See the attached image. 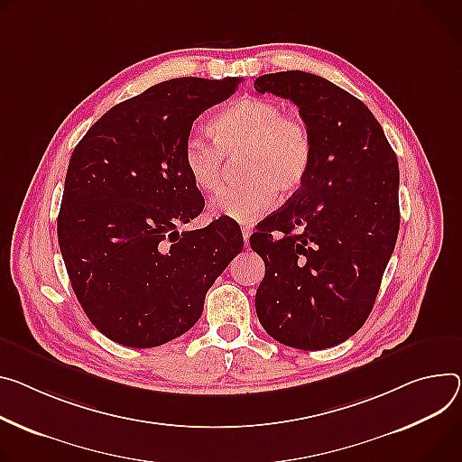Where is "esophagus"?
Segmentation results:
<instances>
[{"label":"esophagus","mask_w":462,"mask_h":462,"mask_svg":"<svg viewBox=\"0 0 462 462\" xmlns=\"http://www.w3.org/2000/svg\"><path fill=\"white\" fill-rule=\"evenodd\" d=\"M241 232H243L245 246H248V239H250V234H253V230H250V226H243V228H241Z\"/></svg>","instance_id":"obj_1"}]
</instances>
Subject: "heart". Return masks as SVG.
I'll return each mask as SVG.
<instances>
[{
	"label": "heart",
	"instance_id": "heart-1",
	"mask_svg": "<svg viewBox=\"0 0 462 462\" xmlns=\"http://www.w3.org/2000/svg\"><path fill=\"white\" fill-rule=\"evenodd\" d=\"M214 142L191 136L184 143V170L204 195L219 189L225 158L241 154V182L226 186L214 199L217 216L237 223L262 217L276 195L291 197L306 184L313 163V136L308 123L287 114L271 97H241L208 123Z\"/></svg>",
	"mask_w": 462,
	"mask_h": 462
}]
</instances>
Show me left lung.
<instances>
[{"instance_id":"obj_1","label":"left lung","mask_w":462,"mask_h":462,"mask_svg":"<svg viewBox=\"0 0 462 462\" xmlns=\"http://www.w3.org/2000/svg\"><path fill=\"white\" fill-rule=\"evenodd\" d=\"M254 88L295 103L313 136L306 184L250 236L265 262L256 313L285 346L331 348L365 324L393 256L398 160L365 103L324 77L278 71Z\"/></svg>"}]
</instances>
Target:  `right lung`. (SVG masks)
<instances>
[{
    "mask_svg": "<svg viewBox=\"0 0 462 462\" xmlns=\"http://www.w3.org/2000/svg\"><path fill=\"white\" fill-rule=\"evenodd\" d=\"M241 79L180 77L112 106L73 149L57 221L75 297L110 341L170 343L200 319L204 297L243 250L219 217L179 232L204 208L184 170L193 121Z\"/></svg>",
    "mask_w": 462,
    "mask_h": 462,
    "instance_id": "obj_1",
    "label": "right lung"
}]
</instances>
